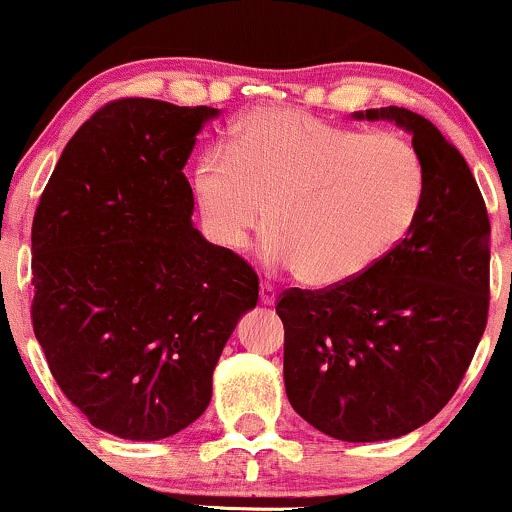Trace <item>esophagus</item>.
<instances>
[{"label":"esophagus","mask_w":512,"mask_h":512,"mask_svg":"<svg viewBox=\"0 0 512 512\" xmlns=\"http://www.w3.org/2000/svg\"><path fill=\"white\" fill-rule=\"evenodd\" d=\"M260 303L262 305H274L276 303V289L269 284L260 286Z\"/></svg>","instance_id":"1"}]
</instances>
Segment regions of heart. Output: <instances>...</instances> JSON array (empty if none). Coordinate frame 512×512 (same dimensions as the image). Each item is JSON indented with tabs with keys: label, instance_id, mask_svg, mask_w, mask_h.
<instances>
[{
	"label": "heart",
	"instance_id": "heart-1",
	"mask_svg": "<svg viewBox=\"0 0 512 512\" xmlns=\"http://www.w3.org/2000/svg\"><path fill=\"white\" fill-rule=\"evenodd\" d=\"M204 231L238 250L264 226L262 260L301 272L313 289L351 284L407 238L424 170L409 139L361 134L296 110L267 108L233 127L228 158L207 154L192 175Z\"/></svg>",
	"mask_w": 512,
	"mask_h": 512
}]
</instances>
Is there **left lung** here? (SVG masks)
I'll list each match as a JSON object with an SVG mask.
<instances>
[{
  "mask_svg": "<svg viewBox=\"0 0 512 512\" xmlns=\"http://www.w3.org/2000/svg\"><path fill=\"white\" fill-rule=\"evenodd\" d=\"M351 117L411 134L421 209L370 272L337 289L286 291L276 315L296 414L330 438L375 443L428 424L462 383L489 315L491 223L467 161L426 117L397 105Z\"/></svg>",
  "mask_w": 512,
  "mask_h": 512,
  "instance_id": "left-lung-1",
  "label": "left lung"
}]
</instances>
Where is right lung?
Masks as SVG:
<instances>
[{"label": "right lung", "instance_id": "obj_1", "mask_svg": "<svg viewBox=\"0 0 512 512\" xmlns=\"http://www.w3.org/2000/svg\"><path fill=\"white\" fill-rule=\"evenodd\" d=\"M216 108L122 98L64 146L33 219V332L101 431L161 440L195 424L257 274L192 223L187 158Z\"/></svg>", "mask_w": 512, "mask_h": 512}]
</instances>
